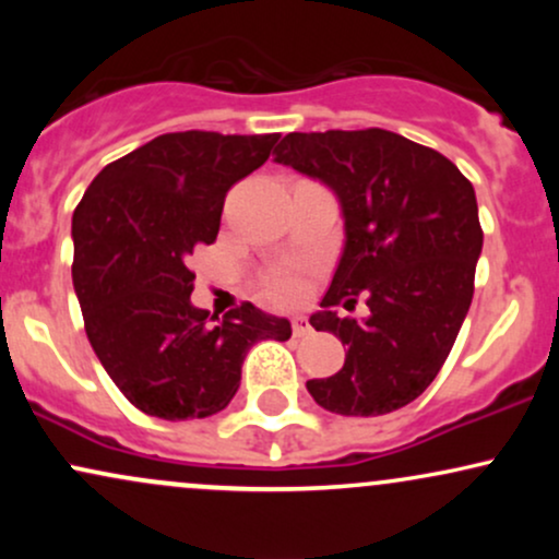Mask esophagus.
Segmentation results:
<instances>
[{
	"instance_id": "esophagus-1",
	"label": "esophagus",
	"mask_w": 559,
	"mask_h": 559,
	"mask_svg": "<svg viewBox=\"0 0 559 559\" xmlns=\"http://www.w3.org/2000/svg\"><path fill=\"white\" fill-rule=\"evenodd\" d=\"M292 331H294V336H307V333L312 331V325H310V320L307 318H294L292 320Z\"/></svg>"
}]
</instances>
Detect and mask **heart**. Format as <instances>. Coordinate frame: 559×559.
<instances>
[{
  "label": "heart",
  "instance_id": "b5f03b06",
  "mask_svg": "<svg viewBox=\"0 0 559 559\" xmlns=\"http://www.w3.org/2000/svg\"><path fill=\"white\" fill-rule=\"evenodd\" d=\"M271 297L275 301H297L301 297L299 273H278L271 281Z\"/></svg>",
  "mask_w": 559,
  "mask_h": 559
}]
</instances>
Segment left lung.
Returning a JSON list of instances; mask_svg holds the SVG:
<instances>
[{"mask_svg":"<svg viewBox=\"0 0 559 559\" xmlns=\"http://www.w3.org/2000/svg\"><path fill=\"white\" fill-rule=\"evenodd\" d=\"M273 157L329 186L344 217L342 260L310 325L342 338L346 360L307 391L336 415L394 413L431 386L471 307L484 247L473 183L431 146L383 128L288 133ZM360 293L368 319L332 312Z\"/></svg>","mask_w":559,"mask_h":559,"instance_id":"left-lung-1","label":"left lung"}]
</instances>
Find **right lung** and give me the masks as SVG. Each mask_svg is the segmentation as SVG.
<instances>
[{
  "mask_svg": "<svg viewBox=\"0 0 559 559\" xmlns=\"http://www.w3.org/2000/svg\"><path fill=\"white\" fill-rule=\"evenodd\" d=\"M278 133H163L102 168L73 213V286L115 386L163 420L210 418L234 400L247 352L292 323L243 301L223 320L191 305L189 254L213 243L228 189Z\"/></svg>",
  "mask_w": 559,
  "mask_h": 559,
  "instance_id": "right-lung-1",
  "label": "right lung"
}]
</instances>
